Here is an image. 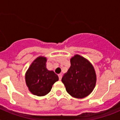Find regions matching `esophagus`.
<instances>
[{
	"mask_svg": "<svg viewBox=\"0 0 120 120\" xmlns=\"http://www.w3.org/2000/svg\"><path fill=\"white\" fill-rule=\"evenodd\" d=\"M58 77H59V80H61V79H62V75H61V74H59V75H58Z\"/></svg>",
	"mask_w": 120,
	"mask_h": 120,
	"instance_id": "34e87169",
	"label": "esophagus"
}]
</instances>
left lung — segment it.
<instances>
[{"instance_id":"1","label":"left lung","mask_w":120,"mask_h":120,"mask_svg":"<svg viewBox=\"0 0 120 120\" xmlns=\"http://www.w3.org/2000/svg\"><path fill=\"white\" fill-rule=\"evenodd\" d=\"M71 67L62 78L66 91L73 97L82 98L93 91L96 83V75L87 59L76 55L70 59Z\"/></svg>"}]
</instances>
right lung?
<instances>
[{"mask_svg": "<svg viewBox=\"0 0 120 120\" xmlns=\"http://www.w3.org/2000/svg\"><path fill=\"white\" fill-rule=\"evenodd\" d=\"M46 61L44 57L37 58L26 73V85L29 91L36 96H43L48 94L54 83L59 80L54 71L46 68Z\"/></svg>", "mask_w": 120, "mask_h": 120, "instance_id": "add662e5", "label": "right lung"}]
</instances>
